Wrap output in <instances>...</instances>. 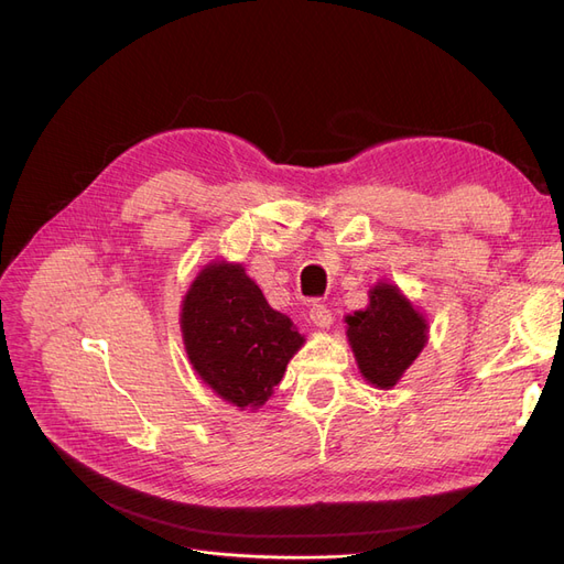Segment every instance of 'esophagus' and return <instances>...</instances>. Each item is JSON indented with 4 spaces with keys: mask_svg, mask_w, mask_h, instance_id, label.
I'll list each match as a JSON object with an SVG mask.
<instances>
[{
    "mask_svg": "<svg viewBox=\"0 0 564 564\" xmlns=\"http://www.w3.org/2000/svg\"><path fill=\"white\" fill-rule=\"evenodd\" d=\"M311 319H313L315 327H319V329L329 327V324H332V311L324 303H313L311 305Z\"/></svg>",
    "mask_w": 564,
    "mask_h": 564,
    "instance_id": "34e87169",
    "label": "esophagus"
}]
</instances>
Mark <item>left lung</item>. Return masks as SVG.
<instances>
[{
  "label": "left lung",
  "instance_id": "1",
  "mask_svg": "<svg viewBox=\"0 0 564 564\" xmlns=\"http://www.w3.org/2000/svg\"><path fill=\"white\" fill-rule=\"evenodd\" d=\"M365 311L348 315V338L362 377L390 388L425 346V319L395 286L377 284Z\"/></svg>",
  "mask_w": 564,
  "mask_h": 564
}]
</instances>
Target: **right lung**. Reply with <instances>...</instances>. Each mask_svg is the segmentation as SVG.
I'll use <instances>...</instances> for the list:
<instances>
[{"label": "right lung", "instance_id": "right-lung-1", "mask_svg": "<svg viewBox=\"0 0 564 564\" xmlns=\"http://www.w3.org/2000/svg\"><path fill=\"white\" fill-rule=\"evenodd\" d=\"M185 350L204 383L237 406L263 404L303 344L292 319L272 311L242 265L212 263L183 301Z\"/></svg>", "mask_w": 564, "mask_h": 564}]
</instances>
